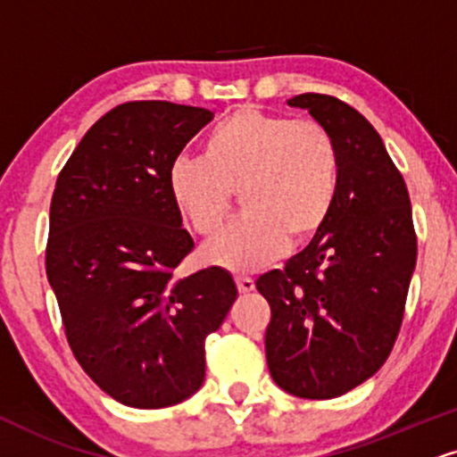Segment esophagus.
Listing matches in <instances>:
<instances>
[{"instance_id":"esophagus-1","label":"esophagus","mask_w":457,"mask_h":457,"mask_svg":"<svg viewBox=\"0 0 457 457\" xmlns=\"http://www.w3.org/2000/svg\"><path fill=\"white\" fill-rule=\"evenodd\" d=\"M235 284H237L241 295H247V292L254 290V279L247 278V275H237V278H235Z\"/></svg>"}]
</instances>
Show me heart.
Here are the masks:
<instances>
[{
    "label": "heart",
    "mask_w": 457,
    "mask_h": 457,
    "mask_svg": "<svg viewBox=\"0 0 457 457\" xmlns=\"http://www.w3.org/2000/svg\"><path fill=\"white\" fill-rule=\"evenodd\" d=\"M341 182V154L328 129L256 105L230 112L207 133L199 159L173 161L169 193L190 228L212 237L239 193L244 216L203 247L230 271H254L286 245L322 230Z\"/></svg>",
    "instance_id": "1"
}]
</instances>
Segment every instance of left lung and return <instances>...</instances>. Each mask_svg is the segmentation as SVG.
<instances>
[{
	"mask_svg": "<svg viewBox=\"0 0 457 457\" xmlns=\"http://www.w3.org/2000/svg\"><path fill=\"white\" fill-rule=\"evenodd\" d=\"M288 104L335 137L341 182L312 244L256 281L271 305L264 349L281 390L328 401L364 384L390 356L418 235L407 184L373 125L332 95L303 93Z\"/></svg>",
	"mask_w": 457,
	"mask_h": 457,
	"instance_id": "obj_1",
	"label": "left lung"
}]
</instances>
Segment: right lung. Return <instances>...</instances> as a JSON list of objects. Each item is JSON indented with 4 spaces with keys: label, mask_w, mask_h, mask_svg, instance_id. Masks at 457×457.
<instances>
[{
    "label": "right lung",
    "mask_w": 457,
    "mask_h": 457,
    "mask_svg": "<svg viewBox=\"0 0 457 457\" xmlns=\"http://www.w3.org/2000/svg\"><path fill=\"white\" fill-rule=\"evenodd\" d=\"M212 118L171 101H127L88 129L56 178L46 275L67 343L127 407H171L199 390L207 335L237 298L220 267L173 275L195 241L169 167Z\"/></svg>",
    "instance_id": "add662e5"
}]
</instances>
